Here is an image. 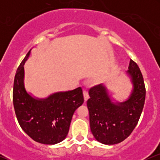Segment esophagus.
Returning a JSON list of instances; mask_svg holds the SVG:
<instances>
[{
    "label": "esophagus",
    "mask_w": 160,
    "mask_h": 160,
    "mask_svg": "<svg viewBox=\"0 0 160 160\" xmlns=\"http://www.w3.org/2000/svg\"><path fill=\"white\" fill-rule=\"evenodd\" d=\"M83 95H84V100L87 101L89 99V93H88V90L87 89H83Z\"/></svg>",
    "instance_id": "obj_1"
}]
</instances>
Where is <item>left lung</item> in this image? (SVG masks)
<instances>
[{
    "instance_id": "1",
    "label": "left lung",
    "mask_w": 160,
    "mask_h": 160,
    "mask_svg": "<svg viewBox=\"0 0 160 160\" xmlns=\"http://www.w3.org/2000/svg\"><path fill=\"white\" fill-rule=\"evenodd\" d=\"M127 74L133 89L123 102L113 103L103 84L93 86L89 91L90 98L87 107L91 132L95 138L104 144H118L129 136L143 111L146 95L144 78L139 67L132 59Z\"/></svg>"
}]
</instances>
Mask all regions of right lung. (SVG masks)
Here are the masks:
<instances>
[{"label":"right lung","instance_id":"1","mask_svg":"<svg viewBox=\"0 0 160 160\" xmlns=\"http://www.w3.org/2000/svg\"><path fill=\"white\" fill-rule=\"evenodd\" d=\"M27 53L16 71L12 102L19 126L34 141L55 144L65 138L74 111L84 102L81 87L59 92L48 98H33L24 86V64L30 56Z\"/></svg>","mask_w":160,"mask_h":160}]
</instances>
